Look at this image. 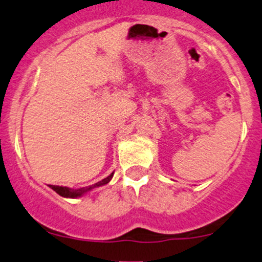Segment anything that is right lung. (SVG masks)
<instances>
[{"label": "right lung", "instance_id": "right-lung-1", "mask_svg": "<svg viewBox=\"0 0 262 262\" xmlns=\"http://www.w3.org/2000/svg\"><path fill=\"white\" fill-rule=\"evenodd\" d=\"M113 175H114V173L110 174L109 177L105 178V179H103L101 181H98V183L94 184V185L81 187V189H70V187H66V186H56V185H49V186H50L54 191H56L60 196H63V198L75 199V198H79V196H82L83 193L91 191V190H93L94 187L105 185V184H107L110 180H112Z\"/></svg>", "mask_w": 262, "mask_h": 262}]
</instances>
